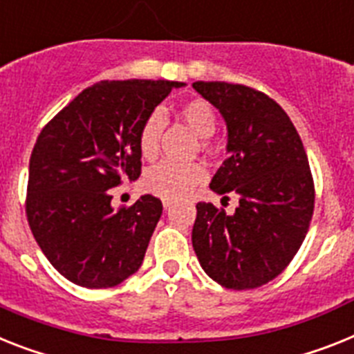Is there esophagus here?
<instances>
[{"mask_svg":"<svg viewBox=\"0 0 354 354\" xmlns=\"http://www.w3.org/2000/svg\"><path fill=\"white\" fill-rule=\"evenodd\" d=\"M162 203H163V209L167 210V209H169V207H171V205H172V201H171V200H163V201H162Z\"/></svg>","mask_w":354,"mask_h":354,"instance_id":"1","label":"esophagus"}]
</instances>
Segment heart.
I'll return each instance as SVG.
<instances>
[{"mask_svg": "<svg viewBox=\"0 0 354 354\" xmlns=\"http://www.w3.org/2000/svg\"><path fill=\"white\" fill-rule=\"evenodd\" d=\"M180 117L192 127L196 135L210 136L216 129V113L212 106L203 99L187 100L178 109ZM163 131L162 113L154 111L145 118L138 133V149L144 158H153L158 153L160 136ZM207 172L200 163H176L171 160L160 162L145 172V191L163 200H182L201 185Z\"/></svg>", "mask_w": 354, "mask_h": 354, "instance_id": "1", "label": "heart"}]
</instances>
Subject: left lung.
<instances>
[{
  "instance_id": "8db88e82",
  "label": "left lung",
  "mask_w": 354,
  "mask_h": 354,
  "mask_svg": "<svg viewBox=\"0 0 354 354\" xmlns=\"http://www.w3.org/2000/svg\"><path fill=\"white\" fill-rule=\"evenodd\" d=\"M192 88L227 122L228 158L210 189L239 196L234 214L196 205L192 246L221 286L259 288L286 268L310 228L315 187L304 145L284 109L263 91L203 81Z\"/></svg>"
}]
</instances>
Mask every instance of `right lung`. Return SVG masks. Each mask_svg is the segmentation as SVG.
Instances as JSON below:
<instances>
[{"mask_svg":"<svg viewBox=\"0 0 354 354\" xmlns=\"http://www.w3.org/2000/svg\"><path fill=\"white\" fill-rule=\"evenodd\" d=\"M176 81H100L37 136L26 218L53 268L82 288H111L142 266L162 201L140 196L115 209L111 189L142 171L138 133Z\"/></svg>","mask_w":354,"mask_h":354,"instance_id":"obj_1","label":"right lung"}]
</instances>
